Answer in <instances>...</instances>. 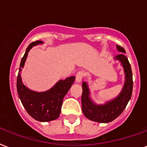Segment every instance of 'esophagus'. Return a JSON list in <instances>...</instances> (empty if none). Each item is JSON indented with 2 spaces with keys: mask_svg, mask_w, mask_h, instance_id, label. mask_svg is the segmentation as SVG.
<instances>
[{
  "mask_svg": "<svg viewBox=\"0 0 147 147\" xmlns=\"http://www.w3.org/2000/svg\"><path fill=\"white\" fill-rule=\"evenodd\" d=\"M84 77H85V72L83 71H79L78 73L76 74V82H81Z\"/></svg>",
  "mask_w": 147,
  "mask_h": 147,
  "instance_id": "1",
  "label": "esophagus"
}]
</instances>
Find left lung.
<instances>
[{
	"mask_svg": "<svg viewBox=\"0 0 147 147\" xmlns=\"http://www.w3.org/2000/svg\"><path fill=\"white\" fill-rule=\"evenodd\" d=\"M117 49L120 52H123L116 56V59L121 61L126 75L125 85L117 98L105 105L97 106L94 104L89 98V92L87 84L86 82L82 83V109L85 116L90 120L104 123L113 121L123 113L131 98L133 82L130 64L124 54L126 53L125 49L119 45H117Z\"/></svg>",
	"mask_w": 147,
	"mask_h": 147,
	"instance_id": "8db88e82",
	"label": "left lung"
}]
</instances>
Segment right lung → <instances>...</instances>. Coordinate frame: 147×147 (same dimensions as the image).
<instances>
[{
  "mask_svg": "<svg viewBox=\"0 0 147 147\" xmlns=\"http://www.w3.org/2000/svg\"><path fill=\"white\" fill-rule=\"evenodd\" d=\"M41 41L31 43L27 48L21 59L19 72L17 78V91L21 103L30 116L40 122H49L59 118L61 113L64 96H65L75 81V76H71L60 81L55 86L44 92L31 91L21 82L20 71L23 68L29 50L34 45L41 44Z\"/></svg>",
  "mask_w": 147,
  "mask_h": 147,
  "instance_id": "add662e5",
  "label": "right lung"
}]
</instances>
